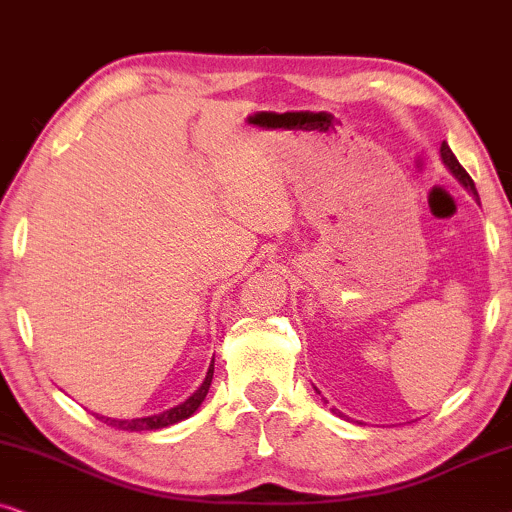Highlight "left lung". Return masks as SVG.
Returning a JSON list of instances; mask_svg holds the SVG:
<instances>
[{
	"instance_id": "obj_1",
	"label": "left lung",
	"mask_w": 512,
	"mask_h": 512,
	"mask_svg": "<svg viewBox=\"0 0 512 512\" xmlns=\"http://www.w3.org/2000/svg\"><path fill=\"white\" fill-rule=\"evenodd\" d=\"M440 154H442V161H445V166L449 168V170H452V173H454V177H456V180H459L461 182V185L463 187H466V189H470V192H473V196H475V199H478V189H475V185H473V180H470V175L466 173V168H463L461 166V163L459 161H456V156H454V152H452V149H449V145H447V142H442V147H440ZM480 201V199H478Z\"/></svg>"
}]
</instances>
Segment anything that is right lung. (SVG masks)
<instances>
[{
  "mask_svg": "<svg viewBox=\"0 0 512 512\" xmlns=\"http://www.w3.org/2000/svg\"><path fill=\"white\" fill-rule=\"evenodd\" d=\"M213 372H215V365L210 363L208 374H206V379H203V384L199 386V391H196L194 395H189V398L182 405L170 407V410H166L163 414H154V417H145V419H124V421L100 417V421H105L107 426L121 428V431H156V428L173 426V424H177V421L192 417V414L199 410L203 400H206L210 384H213Z\"/></svg>",
  "mask_w": 512,
  "mask_h": 512,
  "instance_id": "1",
  "label": "right lung"
}]
</instances>
